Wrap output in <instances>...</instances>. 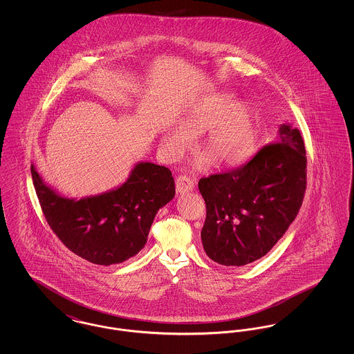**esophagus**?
<instances>
[{"mask_svg":"<svg viewBox=\"0 0 354 354\" xmlns=\"http://www.w3.org/2000/svg\"><path fill=\"white\" fill-rule=\"evenodd\" d=\"M195 188V180L191 179L189 176H185V175H180L176 178V191L179 194H185V192H189Z\"/></svg>","mask_w":354,"mask_h":354,"instance_id":"esophagus-1","label":"esophagus"}]
</instances>
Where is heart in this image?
Here are the masks:
<instances>
[{"label": "heart", "instance_id": "obj_1", "mask_svg": "<svg viewBox=\"0 0 354 354\" xmlns=\"http://www.w3.org/2000/svg\"><path fill=\"white\" fill-rule=\"evenodd\" d=\"M259 115L248 103L231 93H215L195 102L180 118V126L162 131L160 142L167 156L176 160L191 146V136L203 135L199 149L224 169L241 166L252 158L259 140ZM211 160L199 156L194 166L205 169Z\"/></svg>", "mask_w": 354, "mask_h": 354}]
</instances>
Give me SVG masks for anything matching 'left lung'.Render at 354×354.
<instances>
[{
	"label": "left lung",
	"mask_w": 354,
	"mask_h": 354,
	"mask_svg": "<svg viewBox=\"0 0 354 354\" xmlns=\"http://www.w3.org/2000/svg\"><path fill=\"white\" fill-rule=\"evenodd\" d=\"M305 187L303 136L283 123L274 143L250 162L199 180L207 207L201 234L207 256L225 267H243L266 256L296 219Z\"/></svg>",
	"instance_id": "8db88e82"
}]
</instances>
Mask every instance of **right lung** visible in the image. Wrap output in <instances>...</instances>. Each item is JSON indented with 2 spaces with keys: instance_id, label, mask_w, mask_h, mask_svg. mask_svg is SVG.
Wrapping results in <instances>:
<instances>
[{
  "instance_id": "1",
  "label": "right lung",
  "mask_w": 354,
  "mask_h": 354,
  "mask_svg": "<svg viewBox=\"0 0 354 354\" xmlns=\"http://www.w3.org/2000/svg\"><path fill=\"white\" fill-rule=\"evenodd\" d=\"M34 188L54 234L71 252L98 264H119L147 243L158 211L175 196L167 167L138 162L124 183L98 195L68 198L48 185L32 165Z\"/></svg>"
}]
</instances>
